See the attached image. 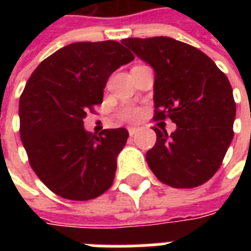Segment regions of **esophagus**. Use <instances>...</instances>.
Here are the masks:
<instances>
[{
  "label": "esophagus",
  "instance_id": "1",
  "mask_svg": "<svg viewBox=\"0 0 251 251\" xmlns=\"http://www.w3.org/2000/svg\"><path fill=\"white\" fill-rule=\"evenodd\" d=\"M139 131V129L138 127H129V134H130V137H134L135 134Z\"/></svg>",
  "mask_w": 251,
  "mask_h": 251
}]
</instances>
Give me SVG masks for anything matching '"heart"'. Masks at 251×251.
Here are the masks:
<instances>
[{"label": "heart", "instance_id": "b5f03b06", "mask_svg": "<svg viewBox=\"0 0 251 251\" xmlns=\"http://www.w3.org/2000/svg\"><path fill=\"white\" fill-rule=\"evenodd\" d=\"M122 118L124 120H126V121H137V120H139L142 116V110L139 109V108H134V106H127V108H125V109L122 110L121 113Z\"/></svg>", "mask_w": 251, "mask_h": 251}]
</instances>
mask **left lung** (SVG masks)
<instances>
[{
    "mask_svg": "<svg viewBox=\"0 0 251 251\" xmlns=\"http://www.w3.org/2000/svg\"><path fill=\"white\" fill-rule=\"evenodd\" d=\"M121 43L155 70L153 120L177 125L171 135L153 127L156 143L146 153L150 169L177 189L207 182L233 139L236 102L226 75L199 49L172 37Z\"/></svg>",
    "mask_w": 251,
    "mask_h": 251,
    "instance_id": "obj_1",
    "label": "left lung"
}]
</instances>
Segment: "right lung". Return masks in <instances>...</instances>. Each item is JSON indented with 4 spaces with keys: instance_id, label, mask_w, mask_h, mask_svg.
<instances>
[{
    "instance_id": "right-lung-1",
    "label": "right lung",
    "mask_w": 251,
    "mask_h": 251,
    "mask_svg": "<svg viewBox=\"0 0 251 251\" xmlns=\"http://www.w3.org/2000/svg\"><path fill=\"white\" fill-rule=\"evenodd\" d=\"M133 60L118 41L73 43L29 76L19 99V133L29 165L54 194L88 201L112 186L129 133L118 127L95 135L83 120L102 102L110 74Z\"/></svg>"
}]
</instances>
